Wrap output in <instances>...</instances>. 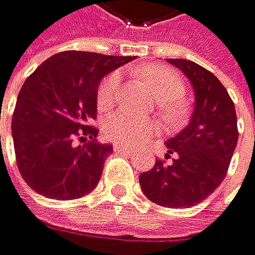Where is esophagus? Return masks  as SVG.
Masks as SVG:
<instances>
[{
    "label": "esophagus",
    "mask_w": 255,
    "mask_h": 255,
    "mask_svg": "<svg viewBox=\"0 0 255 255\" xmlns=\"http://www.w3.org/2000/svg\"><path fill=\"white\" fill-rule=\"evenodd\" d=\"M114 150L116 152H127V153H130L131 150L128 149V147H124V145H119V144H114Z\"/></svg>",
    "instance_id": "34e87169"
}]
</instances>
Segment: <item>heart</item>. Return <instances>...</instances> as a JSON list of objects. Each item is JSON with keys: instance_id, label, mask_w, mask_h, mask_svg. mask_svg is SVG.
<instances>
[{"instance_id": "heart-1", "label": "heart", "mask_w": 255, "mask_h": 255, "mask_svg": "<svg viewBox=\"0 0 255 255\" xmlns=\"http://www.w3.org/2000/svg\"><path fill=\"white\" fill-rule=\"evenodd\" d=\"M139 76L142 83L147 86L156 99H161L156 103L163 119L167 124H179L185 116V105L179 99L183 92V83L180 76L174 70L163 67V65L149 64L139 70ZM121 76L119 73H110L99 86L97 91V103L102 110L110 108L116 100V94L119 89ZM155 127L150 121L138 119L130 114L119 113L111 116L105 122L106 136L119 145H134L149 134H152Z\"/></svg>"}]
</instances>
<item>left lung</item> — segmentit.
Returning a JSON list of instances; mask_svg holds the SVG:
<instances>
[{"label":"left lung","instance_id":"left-lung-1","mask_svg":"<svg viewBox=\"0 0 255 255\" xmlns=\"http://www.w3.org/2000/svg\"><path fill=\"white\" fill-rule=\"evenodd\" d=\"M183 72L194 91L190 124L167 139L166 158L156 160L139 175L147 199L169 208H190L207 199L221 185L238 141L237 114L232 99L216 76L186 59H167Z\"/></svg>","mask_w":255,"mask_h":255}]
</instances>
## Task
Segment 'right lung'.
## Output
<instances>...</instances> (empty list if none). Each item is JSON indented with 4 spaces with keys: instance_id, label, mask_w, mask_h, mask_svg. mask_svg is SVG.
<instances>
[{
    "instance_id": "right-lung-1",
    "label": "right lung",
    "mask_w": 255,
    "mask_h": 255,
    "mask_svg": "<svg viewBox=\"0 0 255 255\" xmlns=\"http://www.w3.org/2000/svg\"><path fill=\"white\" fill-rule=\"evenodd\" d=\"M133 56L62 51L42 62L21 86L12 117L18 171L32 190L48 199L70 201L99 183L111 144L97 141L91 125L97 91L105 75Z\"/></svg>"
}]
</instances>
